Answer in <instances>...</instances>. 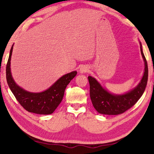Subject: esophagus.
Instances as JSON below:
<instances>
[{
  "instance_id": "obj_1",
  "label": "esophagus",
  "mask_w": 154,
  "mask_h": 154,
  "mask_svg": "<svg viewBox=\"0 0 154 154\" xmlns=\"http://www.w3.org/2000/svg\"><path fill=\"white\" fill-rule=\"evenodd\" d=\"M89 71V69L86 66H82L79 69V72L81 73H87V71Z\"/></svg>"
}]
</instances>
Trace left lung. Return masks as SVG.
<instances>
[{"label":"left lung","mask_w":154,"mask_h":154,"mask_svg":"<svg viewBox=\"0 0 154 154\" xmlns=\"http://www.w3.org/2000/svg\"><path fill=\"white\" fill-rule=\"evenodd\" d=\"M141 53L144 61V72L138 85L123 94H113L101 86L95 78L88 77L90 85V97L98 113L104 115H119L124 113L137 103L145 91L148 79V67L140 42Z\"/></svg>","instance_id":"left-lung-1"}]
</instances>
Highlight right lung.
I'll list each match as a JSON object with an SVG mask.
<instances>
[{"mask_svg":"<svg viewBox=\"0 0 154 154\" xmlns=\"http://www.w3.org/2000/svg\"><path fill=\"white\" fill-rule=\"evenodd\" d=\"M13 45L14 44L10 51L6 68L7 81L11 91L19 103L29 112L41 115H49L53 113L61 103L64 96L65 88L70 81L76 76L77 72L75 71H72L63 75L49 88L44 91L32 93L26 91L15 83L12 76L11 60Z\"/></svg>","mask_w":154,"mask_h":154,"instance_id":"add662e5","label":"right lung"}]
</instances>
